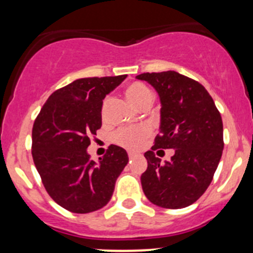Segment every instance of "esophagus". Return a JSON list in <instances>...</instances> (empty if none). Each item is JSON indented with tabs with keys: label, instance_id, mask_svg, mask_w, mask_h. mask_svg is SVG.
<instances>
[{
	"label": "esophagus",
	"instance_id": "1",
	"mask_svg": "<svg viewBox=\"0 0 253 253\" xmlns=\"http://www.w3.org/2000/svg\"><path fill=\"white\" fill-rule=\"evenodd\" d=\"M135 156H136V153H134V152H129V160H132V158H134Z\"/></svg>",
	"mask_w": 253,
	"mask_h": 253
}]
</instances>
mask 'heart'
Returning a JSON list of instances; mask_svg holds the SVG:
<instances>
[{
    "label": "heart",
    "mask_w": 253,
    "mask_h": 253,
    "mask_svg": "<svg viewBox=\"0 0 253 253\" xmlns=\"http://www.w3.org/2000/svg\"><path fill=\"white\" fill-rule=\"evenodd\" d=\"M126 96L130 102L135 107H141L147 102H152L153 95L151 90L141 83H134L126 88ZM106 103L103 105L102 111L105 112ZM151 129L148 126H141L135 127H122L117 130L113 135V141L117 145L126 147L127 150H137L142 145L146 137L150 136Z\"/></svg>",
    "instance_id": "heart-1"
}]
</instances>
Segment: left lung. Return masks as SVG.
Here are the masks:
<instances>
[{"instance_id": "8db88e82", "label": "left lung", "mask_w": 253, "mask_h": 253, "mask_svg": "<svg viewBox=\"0 0 253 253\" xmlns=\"http://www.w3.org/2000/svg\"><path fill=\"white\" fill-rule=\"evenodd\" d=\"M161 100L160 134L145 153L141 175L146 197L163 208H184L196 202L210 186L224 148L223 122L208 91L199 82L174 70L144 73ZM157 148H173L169 163L155 157Z\"/></svg>"}]
</instances>
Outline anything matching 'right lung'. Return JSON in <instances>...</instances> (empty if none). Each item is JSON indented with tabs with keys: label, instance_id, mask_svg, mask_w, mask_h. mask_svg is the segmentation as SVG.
<instances>
[{
	"label": "right lung",
	"instance_id": "right-lung-1",
	"mask_svg": "<svg viewBox=\"0 0 253 253\" xmlns=\"http://www.w3.org/2000/svg\"><path fill=\"white\" fill-rule=\"evenodd\" d=\"M126 78L75 80L54 91L34 122V163L51 199L70 212L90 213L107 205L129 162L126 151L116 145L97 163L86 151L102 126L103 98Z\"/></svg>",
	"mask_w": 253,
	"mask_h": 253
}]
</instances>
